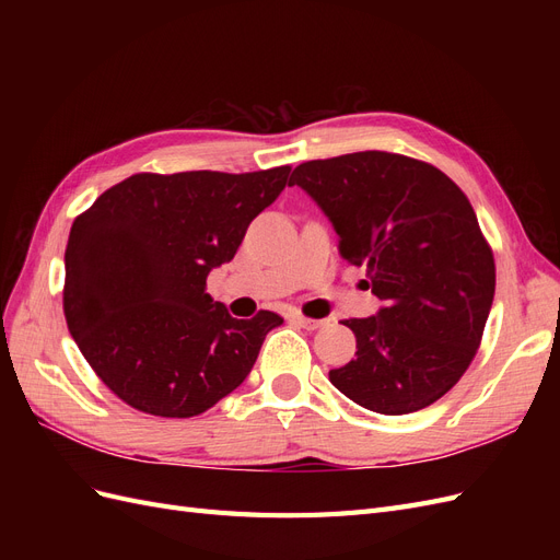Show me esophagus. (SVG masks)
<instances>
[{
  "label": "esophagus",
  "mask_w": 560,
  "mask_h": 560,
  "mask_svg": "<svg viewBox=\"0 0 560 560\" xmlns=\"http://www.w3.org/2000/svg\"><path fill=\"white\" fill-rule=\"evenodd\" d=\"M292 322H294V325L303 327V329H308V331H315V329L325 325V319H311V317H303V315H294Z\"/></svg>",
  "instance_id": "esophagus-1"
}]
</instances>
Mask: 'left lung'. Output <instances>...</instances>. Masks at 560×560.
<instances>
[{
	"instance_id": "1",
	"label": "left lung",
	"mask_w": 560,
	"mask_h": 560,
	"mask_svg": "<svg viewBox=\"0 0 560 560\" xmlns=\"http://www.w3.org/2000/svg\"><path fill=\"white\" fill-rule=\"evenodd\" d=\"M294 184L383 301L376 315L343 319L358 352L329 371L331 385L383 416L425 409L467 371L493 306V252L467 196L434 165L387 151L301 163Z\"/></svg>"
}]
</instances>
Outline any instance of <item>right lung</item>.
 Segmentation results:
<instances>
[{
	"instance_id": "obj_1",
	"label": "right lung",
	"mask_w": 560,
	"mask_h": 560,
	"mask_svg": "<svg viewBox=\"0 0 560 560\" xmlns=\"http://www.w3.org/2000/svg\"><path fill=\"white\" fill-rule=\"evenodd\" d=\"M290 165L259 173H140L79 214L65 249L70 334L112 393L132 409L191 418L231 395L282 317L235 319L208 276L238 252Z\"/></svg>"
}]
</instances>
